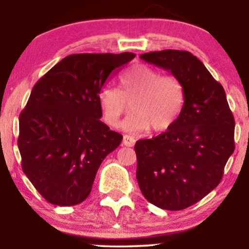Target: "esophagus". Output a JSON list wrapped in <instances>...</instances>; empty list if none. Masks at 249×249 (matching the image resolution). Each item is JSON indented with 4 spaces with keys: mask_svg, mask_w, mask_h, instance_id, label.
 I'll return each instance as SVG.
<instances>
[{
    "mask_svg": "<svg viewBox=\"0 0 249 249\" xmlns=\"http://www.w3.org/2000/svg\"><path fill=\"white\" fill-rule=\"evenodd\" d=\"M134 142H136V139H134V137L128 136V134H125V136L123 137L122 144L124 145V146H133Z\"/></svg>",
    "mask_w": 249,
    "mask_h": 249,
    "instance_id": "esophagus-1",
    "label": "esophagus"
}]
</instances>
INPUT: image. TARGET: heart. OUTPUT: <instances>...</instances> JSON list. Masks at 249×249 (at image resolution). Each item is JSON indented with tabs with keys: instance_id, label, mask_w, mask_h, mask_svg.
Here are the masks:
<instances>
[{
	"instance_id": "1",
	"label": "heart",
	"mask_w": 249,
	"mask_h": 249,
	"mask_svg": "<svg viewBox=\"0 0 249 249\" xmlns=\"http://www.w3.org/2000/svg\"><path fill=\"white\" fill-rule=\"evenodd\" d=\"M122 91L112 85H104L98 92L103 118L111 126L118 124L122 116L133 110L123 123L127 131L154 133L167 131L179 118L185 105V87L174 75H161L156 68L136 64L121 76Z\"/></svg>"
}]
</instances>
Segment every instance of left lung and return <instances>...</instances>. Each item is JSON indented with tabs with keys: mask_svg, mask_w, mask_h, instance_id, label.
<instances>
[{
	"mask_svg": "<svg viewBox=\"0 0 249 249\" xmlns=\"http://www.w3.org/2000/svg\"><path fill=\"white\" fill-rule=\"evenodd\" d=\"M141 58L178 77L186 97L172 126L134 145L137 180L154 206L185 210L221 181L235 147V122L222 85L191 53L168 49L142 53Z\"/></svg>",
	"mask_w": 249,
	"mask_h": 249,
	"instance_id": "left-lung-1",
	"label": "left lung"
}]
</instances>
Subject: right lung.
I'll list each match as a JSON object with an SVG mask.
<instances>
[{
  "label": "right lung",
  "mask_w": 249,
  "mask_h": 249,
  "mask_svg": "<svg viewBox=\"0 0 249 249\" xmlns=\"http://www.w3.org/2000/svg\"><path fill=\"white\" fill-rule=\"evenodd\" d=\"M132 53H75L38 79L19 115L22 170L38 193L57 206L88 198L105 157L123 136L101 122L98 92Z\"/></svg>",
  "instance_id": "add662e5"
}]
</instances>
